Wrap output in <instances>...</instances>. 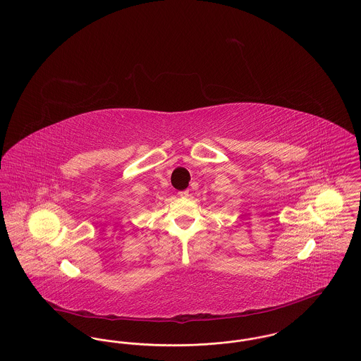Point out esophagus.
<instances>
[{
    "label": "esophagus",
    "mask_w": 361,
    "mask_h": 361,
    "mask_svg": "<svg viewBox=\"0 0 361 361\" xmlns=\"http://www.w3.org/2000/svg\"><path fill=\"white\" fill-rule=\"evenodd\" d=\"M178 196H181V197H188V196H189L188 189H185V190H180V192H178Z\"/></svg>",
    "instance_id": "esophagus-1"
}]
</instances>
